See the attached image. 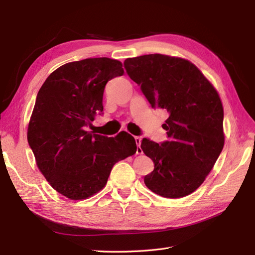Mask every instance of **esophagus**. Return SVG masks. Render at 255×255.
Masks as SVG:
<instances>
[{
    "label": "esophagus",
    "mask_w": 255,
    "mask_h": 255,
    "mask_svg": "<svg viewBox=\"0 0 255 255\" xmlns=\"http://www.w3.org/2000/svg\"><path fill=\"white\" fill-rule=\"evenodd\" d=\"M135 142L137 144V150H136V153L137 154H142V150L140 148V144H141V137H138L136 136L135 137Z\"/></svg>",
    "instance_id": "esophagus-1"
}]
</instances>
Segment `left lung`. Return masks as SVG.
<instances>
[{
	"instance_id": "obj_1",
	"label": "left lung",
	"mask_w": 255,
	"mask_h": 255,
	"mask_svg": "<svg viewBox=\"0 0 255 255\" xmlns=\"http://www.w3.org/2000/svg\"><path fill=\"white\" fill-rule=\"evenodd\" d=\"M128 76L152 107L165 110L169 140L143 138L141 149L154 163L144 184L164 198L194 192L213 169L225 144L223 107L217 90L189 60L149 54L125 60Z\"/></svg>"
}]
</instances>
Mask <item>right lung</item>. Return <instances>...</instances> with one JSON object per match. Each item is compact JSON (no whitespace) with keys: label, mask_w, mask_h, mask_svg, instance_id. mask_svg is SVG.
<instances>
[{"label":"right lung","mask_w":255,"mask_h":255,"mask_svg":"<svg viewBox=\"0 0 255 255\" xmlns=\"http://www.w3.org/2000/svg\"><path fill=\"white\" fill-rule=\"evenodd\" d=\"M125 73L121 61L87 58L57 68L38 91L27 140L40 172L59 194L84 200L101 190L114 165L136 153L134 137L86 130L103 111L106 83Z\"/></svg>","instance_id":"add662e5"}]
</instances>
